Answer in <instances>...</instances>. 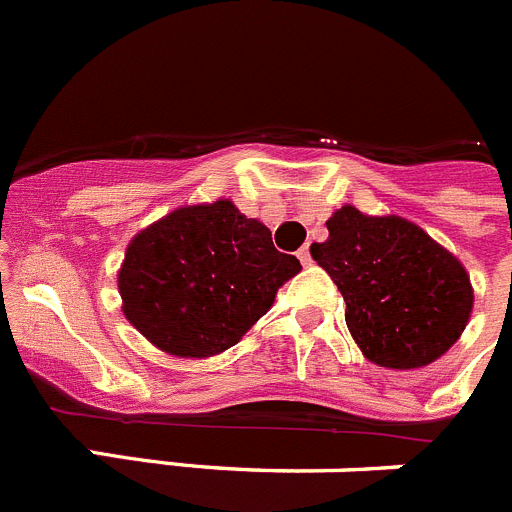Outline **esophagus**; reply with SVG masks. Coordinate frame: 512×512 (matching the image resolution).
Returning <instances> with one entry per match:
<instances>
[{
  "mask_svg": "<svg viewBox=\"0 0 512 512\" xmlns=\"http://www.w3.org/2000/svg\"><path fill=\"white\" fill-rule=\"evenodd\" d=\"M297 259L302 261V266H310L312 264V256H310V248H300V251H297Z\"/></svg>",
  "mask_w": 512,
  "mask_h": 512,
  "instance_id": "obj_1",
  "label": "esophagus"
}]
</instances>
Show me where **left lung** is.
<instances>
[{
  "label": "left lung",
  "mask_w": 512,
  "mask_h": 512,
  "mask_svg": "<svg viewBox=\"0 0 512 512\" xmlns=\"http://www.w3.org/2000/svg\"><path fill=\"white\" fill-rule=\"evenodd\" d=\"M312 259L346 302V325L369 361L415 369L446 354L467 328L472 284L464 266L402 217L346 205L330 217Z\"/></svg>",
  "instance_id": "8db88e82"
}]
</instances>
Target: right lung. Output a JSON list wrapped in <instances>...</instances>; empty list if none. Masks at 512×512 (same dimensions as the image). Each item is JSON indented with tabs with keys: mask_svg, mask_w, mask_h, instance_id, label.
<instances>
[{
	"mask_svg": "<svg viewBox=\"0 0 512 512\" xmlns=\"http://www.w3.org/2000/svg\"><path fill=\"white\" fill-rule=\"evenodd\" d=\"M300 261L233 202L179 207L140 230L117 274L122 312L161 351L205 359L235 346Z\"/></svg>",
	"mask_w": 512,
	"mask_h": 512,
	"instance_id": "add662e5",
	"label": "right lung"
}]
</instances>
